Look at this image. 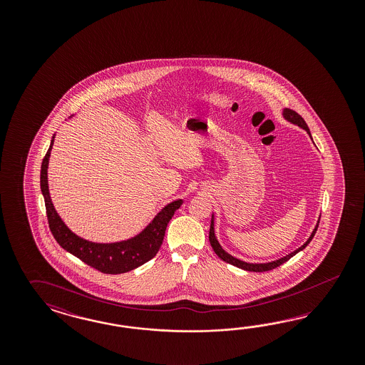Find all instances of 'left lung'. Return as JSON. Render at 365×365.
I'll list each match as a JSON object with an SVG mask.
<instances>
[{
    "label": "left lung",
    "mask_w": 365,
    "mask_h": 365,
    "mask_svg": "<svg viewBox=\"0 0 365 365\" xmlns=\"http://www.w3.org/2000/svg\"><path fill=\"white\" fill-rule=\"evenodd\" d=\"M282 115H284V118L287 119V122L293 123V124H296V125H299L301 128H304L307 133H309L310 131L309 127H308V124L305 123V120L299 116V113L296 112V110H289V108H285L284 112H282ZM312 138V136H310ZM319 223H320V220L317 221V225H316V227H314V230L310 234L309 238H308V241L304 243L301 247L299 249H296L294 252H292L290 255H285V257H282V258H279V259H277V261H272V262H266V264H249V262H243L241 259H238V258H235V257H232V255H229V253H226L223 249H222L221 245L218 242V240H217V237H215V232H214V215L211 217V225H210V232H209V240H210L211 247L214 249V252H215V255H218L220 258H221L222 261H225V262H227V264H230V265L237 266V267H240V269H243V270H247V272H267V270H272V269H274L277 266L282 265V264H285L287 261H289L293 255H297L299 252H301L302 249H305L308 245H309L310 241L313 240V237H314V234L317 232V227H319Z\"/></svg>",
    "instance_id": "obj_1"
}]
</instances>
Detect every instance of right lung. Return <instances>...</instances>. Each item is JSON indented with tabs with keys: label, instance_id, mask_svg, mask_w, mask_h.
<instances>
[{
	"label": "right lung",
	"instance_id": "right-lung-1",
	"mask_svg": "<svg viewBox=\"0 0 365 365\" xmlns=\"http://www.w3.org/2000/svg\"><path fill=\"white\" fill-rule=\"evenodd\" d=\"M53 139L41 163L40 186L44 195L49 229L57 243L68 253L78 257L84 264L92 266L93 269L106 274L127 273L153 259L163 242L168 222L173 218L174 212L182 206L183 200L178 199L168 203L160 212H158V215L143 232L131 240L115 243H96L83 240L66 227V223L61 221V218L56 212L53 203L49 197L48 163Z\"/></svg>",
	"mask_w": 365,
	"mask_h": 365
}]
</instances>
